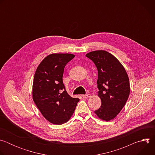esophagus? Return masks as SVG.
<instances>
[{
	"label": "esophagus",
	"mask_w": 155,
	"mask_h": 155,
	"mask_svg": "<svg viewBox=\"0 0 155 155\" xmlns=\"http://www.w3.org/2000/svg\"><path fill=\"white\" fill-rule=\"evenodd\" d=\"M82 97L84 99H87L88 97H91V94H85V95H82Z\"/></svg>",
	"instance_id": "esophagus-1"
}]
</instances>
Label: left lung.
I'll list each match as a JSON object with an SVG mask.
<instances>
[{
	"mask_svg": "<svg viewBox=\"0 0 155 155\" xmlns=\"http://www.w3.org/2000/svg\"><path fill=\"white\" fill-rule=\"evenodd\" d=\"M86 56L92 60L98 71L97 80L101 107L94 113L105 121L114 120L126 103L130 93V84L126 71L120 62L104 50L88 53Z\"/></svg>",
	"mask_w": 155,
	"mask_h": 155,
	"instance_id": "1",
	"label": "left lung"
}]
</instances>
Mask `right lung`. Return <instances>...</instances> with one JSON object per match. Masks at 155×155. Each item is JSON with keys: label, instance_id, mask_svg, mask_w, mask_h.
I'll return each mask as SVG.
<instances>
[{"label": "right lung", "instance_id": "obj_1", "mask_svg": "<svg viewBox=\"0 0 155 155\" xmlns=\"http://www.w3.org/2000/svg\"><path fill=\"white\" fill-rule=\"evenodd\" d=\"M74 57L69 53L51 54L40 62L34 75L33 101L42 115L54 124L68 122L80 101L68 94L62 81L65 66Z\"/></svg>", "mask_w": 155, "mask_h": 155}]
</instances>
